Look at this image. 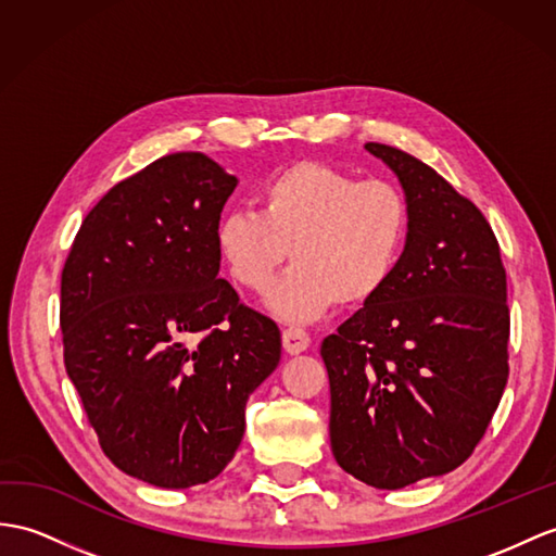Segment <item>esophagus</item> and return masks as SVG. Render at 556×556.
I'll use <instances>...</instances> for the list:
<instances>
[{
    "label": "esophagus",
    "mask_w": 556,
    "mask_h": 556,
    "mask_svg": "<svg viewBox=\"0 0 556 556\" xmlns=\"http://www.w3.org/2000/svg\"><path fill=\"white\" fill-rule=\"evenodd\" d=\"M308 344H311V337L304 330H300V328L282 330V349H286L290 356L302 354V351L308 349Z\"/></svg>",
    "instance_id": "1"
}]
</instances>
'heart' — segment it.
Masks as SVG:
<instances>
[{
  "label": "heart",
  "mask_w": 556,
  "mask_h": 556,
  "mask_svg": "<svg viewBox=\"0 0 556 556\" xmlns=\"http://www.w3.org/2000/svg\"><path fill=\"white\" fill-rule=\"evenodd\" d=\"M410 236L399 186L361 181L325 162H294L260 188V212L231 210L216 224V248L238 286L264 292L288 323L320 318L334 304L363 306L394 278Z\"/></svg>",
  "instance_id": "1"
}]
</instances>
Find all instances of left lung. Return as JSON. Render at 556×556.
I'll use <instances>...</instances> for the list:
<instances>
[{"label":"left lung","mask_w":556,"mask_h":556,"mask_svg":"<svg viewBox=\"0 0 556 556\" xmlns=\"http://www.w3.org/2000/svg\"><path fill=\"white\" fill-rule=\"evenodd\" d=\"M396 174L410 236L394 278L325 337L330 445L372 489L441 477L489 429L507 384V278L491 224L443 176L365 143Z\"/></svg>","instance_id":"1"}]
</instances>
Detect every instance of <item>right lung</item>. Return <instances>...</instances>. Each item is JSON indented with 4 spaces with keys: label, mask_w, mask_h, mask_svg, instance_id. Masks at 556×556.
Returning a JSON list of instances; mask_svg holds the SVG:
<instances>
[{
    "label": "right lung",
    "mask_w": 556,
    "mask_h": 556,
    "mask_svg": "<svg viewBox=\"0 0 556 556\" xmlns=\"http://www.w3.org/2000/svg\"><path fill=\"white\" fill-rule=\"evenodd\" d=\"M236 186L205 153L151 162L87 214L61 276L67 377L111 463L157 489L219 477L280 363L278 325L219 278Z\"/></svg>",
    "instance_id": "1"
}]
</instances>
